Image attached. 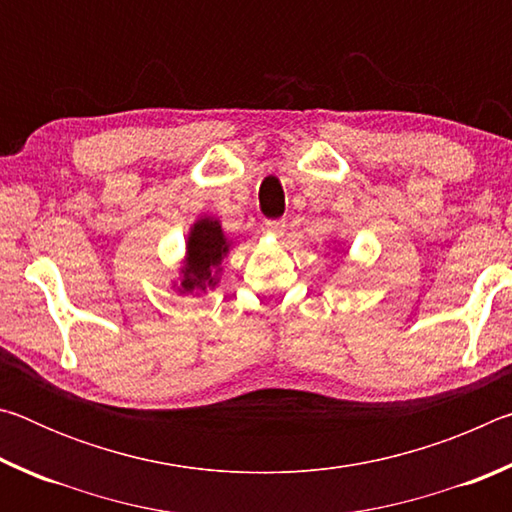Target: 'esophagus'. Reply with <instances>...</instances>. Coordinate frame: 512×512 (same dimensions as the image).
<instances>
[{"label": "esophagus", "instance_id": "esophagus-1", "mask_svg": "<svg viewBox=\"0 0 512 512\" xmlns=\"http://www.w3.org/2000/svg\"><path fill=\"white\" fill-rule=\"evenodd\" d=\"M264 228H266L268 235L282 237V235H284V228H287V223H284L282 219H275V221H266Z\"/></svg>", "mask_w": 512, "mask_h": 512}]
</instances>
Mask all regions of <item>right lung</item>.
Masks as SVG:
<instances>
[{"label":"right lung","mask_w":512,"mask_h":512,"mask_svg":"<svg viewBox=\"0 0 512 512\" xmlns=\"http://www.w3.org/2000/svg\"><path fill=\"white\" fill-rule=\"evenodd\" d=\"M235 248L216 216H198L185 239V257L180 262L178 277L171 282L180 296H205L219 287L223 275V259Z\"/></svg>","instance_id":"add662e5"}]
</instances>
